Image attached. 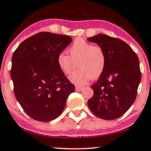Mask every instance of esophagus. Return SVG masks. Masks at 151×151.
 Returning <instances> with one entry per match:
<instances>
[{"label": "esophagus", "mask_w": 151, "mask_h": 151, "mask_svg": "<svg viewBox=\"0 0 151 151\" xmlns=\"http://www.w3.org/2000/svg\"><path fill=\"white\" fill-rule=\"evenodd\" d=\"M82 89H83V87H79V86H76V91H81Z\"/></svg>", "instance_id": "34e87169"}]
</instances>
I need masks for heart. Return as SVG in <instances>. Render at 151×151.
<instances>
[{
	"mask_svg": "<svg viewBox=\"0 0 151 151\" xmlns=\"http://www.w3.org/2000/svg\"><path fill=\"white\" fill-rule=\"evenodd\" d=\"M68 52L69 55L64 52H60L57 57V64L65 75H69L76 66H78L77 71L69 77L75 85H85L91 78H99L104 71L106 56L101 46H93L83 39H78L69 47Z\"/></svg>",
	"mask_w": 151,
	"mask_h": 151,
	"instance_id": "obj_1",
	"label": "heart"
}]
</instances>
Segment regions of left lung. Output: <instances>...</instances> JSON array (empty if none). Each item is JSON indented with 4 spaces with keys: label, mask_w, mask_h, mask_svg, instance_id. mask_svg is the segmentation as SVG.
Masks as SVG:
<instances>
[{
    "label": "left lung",
    "mask_w": 151,
    "mask_h": 151,
    "mask_svg": "<svg viewBox=\"0 0 151 151\" xmlns=\"http://www.w3.org/2000/svg\"><path fill=\"white\" fill-rule=\"evenodd\" d=\"M87 40L96 43L106 56L104 71L91 86L93 95L88 107L101 119H118L136 99L142 77L139 58L128 44L118 38L100 34Z\"/></svg>",
    "instance_id": "1"
}]
</instances>
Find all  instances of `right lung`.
Masks as SVG:
<instances>
[{"instance_id":"right-lung-1","label":"right lung","mask_w":151,"mask_h":151,"mask_svg":"<svg viewBox=\"0 0 151 151\" xmlns=\"http://www.w3.org/2000/svg\"><path fill=\"white\" fill-rule=\"evenodd\" d=\"M66 35L42 32L23 41L12 58L16 99L31 118L48 122L61 114L75 91L57 64L58 55L71 44Z\"/></svg>"}]
</instances>
